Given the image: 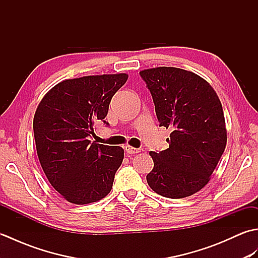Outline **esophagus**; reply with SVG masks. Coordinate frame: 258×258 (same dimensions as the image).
<instances>
[{"instance_id": "34e87169", "label": "esophagus", "mask_w": 258, "mask_h": 258, "mask_svg": "<svg viewBox=\"0 0 258 258\" xmlns=\"http://www.w3.org/2000/svg\"><path fill=\"white\" fill-rule=\"evenodd\" d=\"M124 149H125L126 153H128V154H136V153L140 152L139 149H136V147H133V146H130V145H126Z\"/></svg>"}]
</instances>
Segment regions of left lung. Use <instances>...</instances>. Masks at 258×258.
<instances>
[{
    "label": "left lung",
    "instance_id": "obj_1",
    "mask_svg": "<svg viewBox=\"0 0 258 258\" xmlns=\"http://www.w3.org/2000/svg\"><path fill=\"white\" fill-rule=\"evenodd\" d=\"M160 126L171 128L169 147L150 152L154 167L150 187L168 199L201 190L226 147L227 131L222 103L206 80L190 71L160 67L143 70Z\"/></svg>",
    "mask_w": 258,
    "mask_h": 258
}]
</instances>
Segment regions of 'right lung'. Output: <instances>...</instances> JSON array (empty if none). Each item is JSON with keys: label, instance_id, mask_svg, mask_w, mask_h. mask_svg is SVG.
<instances>
[{"label": "right lung", "instance_id": "add662e5", "mask_svg": "<svg viewBox=\"0 0 258 258\" xmlns=\"http://www.w3.org/2000/svg\"><path fill=\"white\" fill-rule=\"evenodd\" d=\"M127 79L118 73L64 80L37 105L33 131L38 160L48 182L70 203L98 202L112 189L124 150L89 139L97 120L106 123L112 97Z\"/></svg>", "mask_w": 258, "mask_h": 258}]
</instances>
